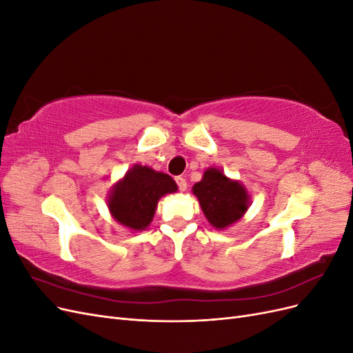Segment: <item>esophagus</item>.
Wrapping results in <instances>:
<instances>
[{
    "label": "esophagus",
    "mask_w": 353,
    "mask_h": 353,
    "mask_svg": "<svg viewBox=\"0 0 353 353\" xmlns=\"http://www.w3.org/2000/svg\"><path fill=\"white\" fill-rule=\"evenodd\" d=\"M175 181H176V185H178L179 191H185V190H187V181H185V178H183V176H176V178H175Z\"/></svg>",
    "instance_id": "esophagus-1"
}]
</instances>
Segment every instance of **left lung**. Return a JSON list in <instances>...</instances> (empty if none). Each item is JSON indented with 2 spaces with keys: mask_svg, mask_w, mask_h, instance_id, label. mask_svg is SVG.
<instances>
[{
  "mask_svg": "<svg viewBox=\"0 0 353 353\" xmlns=\"http://www.w3.org/2000/svg\"><path fill=\"white\" fill-rule=\"evenodd\" d=\"M193 193L197 196L210 225L218 230L237 222L249 208L248 191L237 181L228 179L216 168L206 170L200 183L194 184Z\"/></svg>",
  "mask_w": 353,
  "mask_h": 353,
  "instance_id": "8db88e82",
  "label": "left lung"
}]
</instances>
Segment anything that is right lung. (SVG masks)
<instances>
[{
	"label": "right lung",
	"instance_id": "obj_1",
	"mask_svg": "<svg viewBox=\"0 0 353 353\" xmlns=\"http://www.w3.org/2000/svg\"><path fill=\"white\" fill-rule=\"evenodd\" d=\"M175 181L152 168L135 165L109 197L113 218L131 230H144L152 222L159 199L176 191Z\"/></svg>",
	"mask_w": 353,
	"mask_h": 353
}]
</instances>
